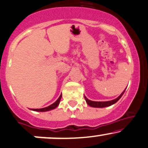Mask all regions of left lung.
<instances>
[{
  "label": "left lung",
  "mask_w": 148,
  "mask_h": 148,
  "mask_svg": "<svg viewBox=\"0 0 148 148\" xmlns=\"http://www.w3.org/2000/svg\"><path fill=\"white\" fill-rule=\"evenodd\" d=\"M124 92H125V90H124V91L122 93H121V95H120L117 98L114 99V100H111V101L95 102V101H91V100H88V99L86 96H84V98H85L87 104L89 105V106L92 107V108H105V107L110 106V105H113V104L116 103V102H117L118 100H119V99L121 98V96H122L123 94L124 93Z\"/></svg>",
  "instance_id": "left-lung-1"
}]
</instances>
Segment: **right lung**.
I'll return each instance as SVG.
<instances>
[{"instance_id": "obj_1", "label": "right lung", "mask_w": 148, "mask_h": 148, "mask_svg": "<svg viewBox=\"0 0 148 148\" xmlns=\"http://www.w3.org/2000/svg\"><path fill=\"white\" fill-rule=\"evenodd\" d=\"M61 98H62V95H60V96L59 97V98H58L54 103L52 104V105H50V106L46 107V108H41V109H32V110H34V111H38V112H46V111H49V110H53V109H55L58 106L60 102Z\"/></svg>"}]
</instances>
